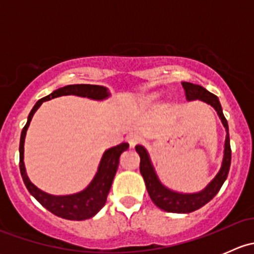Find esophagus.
Segmentation results:
<instances>
[{"label": "esophagus", "instance_id": "1", "mask_svg": "<svg viewBox=\"0 0 254 254\" xmlns=\"http://www.w3.org/2000/svg\"><path fill=\"white\" fill-rule=\"evenodd\" d=\"M127 142L130 143V146H131V147H135L137 143H140L142 141V137L137 134H131L127 137Z\"/></svg>", "mask_w": 254, "mask_h": 254}]
</instances>
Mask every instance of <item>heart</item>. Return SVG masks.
<instances>
[{
	"mask_svg": "<svg viewBox=\"0 0 254 254\" xmlns=\"http://www.w3.org/2000/svg\"><path fill=\"white\" fill-rule=\"evenodd\" d=\"M156 99H157V94H152V96L148 97L147 102H153V101H156Z\"/></svg>",
	"mask_w": 254,
	"mask_h": 254,
	"instance_id": "b5f03b06",
	"label": "heart"
}]
</instances>
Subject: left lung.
I'll list each match as a JSON object with an SVG mask.
<instances>
[{"mask_svg":"<svg viewBox=\"0 0 254 254\" xmlns=\"http://www.w3.org/2000/svg\"><path fill=\"white\" fill-rule=\"evenodd\" d=\"M184 91H186L187 101H201L204 103L209 104L215 109L221 119L222 125L226 130V139H225L224 157H222L221 167H220L217 175L210 181L204 189L196 193H179V191L172 190L161 183L158 176L156 175V171L151 162L150 155L147 150L141 145L135 146V150L140 156V173H141L143 181H145L146 189L150 195L151 200L153 201L156 206L165 210L168 212H177V214H188V212L195 211L200 209L205 204L209 203L222 187L224 182L226 181L227 175L231 165V147H230V137H229V125H227L226 118L222 113L221 104L219 98L215 94L210 93L207 89L199 84L190 83V82H182Z\"/></svg>","mask_w":254,"mask_h":254,"instance_id":"left-lung-1","label":"left lung"}]
</instances>
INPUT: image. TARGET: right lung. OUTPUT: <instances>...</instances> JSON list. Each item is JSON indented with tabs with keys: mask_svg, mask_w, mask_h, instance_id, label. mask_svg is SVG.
Returning <instances> with one entry per match:
<instances>
[{
	"mask_svg": "<svg viewBox=\"0 0 254 254\" xmlns=\"http://www.w3.org/2000/svg\"><path fill=\"white\" fill-rule=\"evenodd\" d=\"M70 94L78 97H87V98L93 99V101H103V99H107L111 96L108 88L103 86H98V84H68V86L55 89L53 93L39 99L30 111L29 115H28L27 124L24 125L22 134H20L19 168L23 182H24L28 191L45 209H48L49 211L53 212L56 216L63 217V219L81 221V220H86L94 216L104 206L107 201V196H108L109 190H111L113 179H114L118 166H119L120 155L129 148V143L123 142L120 145H117L104 151L101 162H99L98 170H97V173L94 175L93 179L83 190L78 191V193L67 194V195H53V194L45 193L42 189L38 188L37 186H34L30 182L24 166V140L25 135H27V130L29 127L30 122H32L33 115L42 106L43 102L50 101V99L56 98V97L70 96Z\"/></svg>",
	"mask_w": 254,
	"mask_h": 254,
	"instance_id": "right-lung-1",
	"label": "right lung"
}]
</instances>
